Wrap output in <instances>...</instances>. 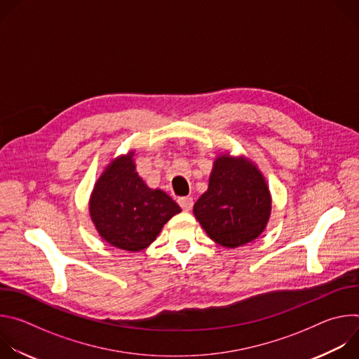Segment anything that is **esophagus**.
<instances>
[{
  "instance_id": "34e87169",
  "label": "esophagus",
  "mask_w": 359,
  "mask_h": 359,
  "mask_svg": "<svg viewBox=\"0 0 359 359\" xmlns=\"http://www.w3.org/2000/svg\"><path fill=\"white\" fill-rule=\"evenodd\" d=\"M177 203H179V206L184 210V212H190L191 210V208H193V198L191 197H180L179 200H177Z\"/></svg>"
}]
</instances>
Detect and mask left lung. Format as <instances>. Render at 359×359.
Here are the masks:
<instances>
[{"mask_svg":"<svg viewBox=\"0 0 359 359\" xmlns=\"http://www.w3.org/2000/svg\"><path fill=\"white\" fill-rule=\"evenodd\" d=\"M193 213L222 247L251 243L266 230L271 193L266 177L250 159L222 153L213 163L209 187L194 203Z\"/></svg>","mask_w":359,"mask_h":359,"instance_id":"obj_1","label":"left lung"}]
</instances>
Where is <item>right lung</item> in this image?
Returning a JSON list of instances; mask_svg holds the SVG:
<instances>
[{
  "instance_id": "add662e5",
  "label": "right lung",
  "mask_w": 359,
  "mask_h": 359,
  "mask_svg": "<svg viewBox=\"0 0 359 359\" xmlns=\"http://www.w3.org/2000/svg\"><path fill=\"white\" fill-rule=\"evenodd\" d=\"M135 150L114 159L96 180L89 198L90 220L112 247L136 252L156 240L182 212L163 190L150 189L136 172Z\"/></svg>"
}]
</instances>
